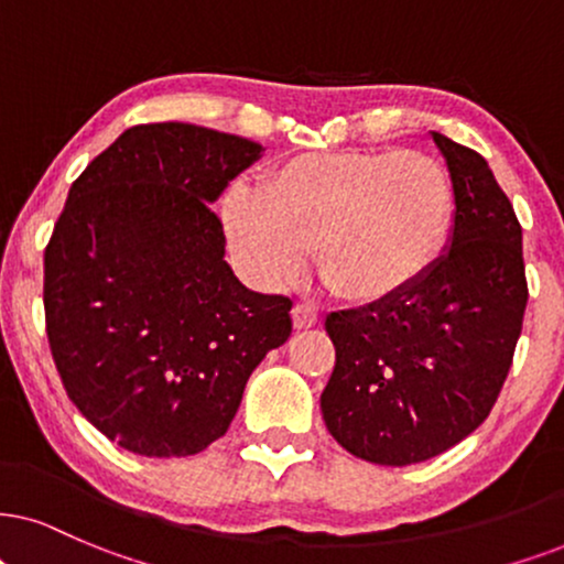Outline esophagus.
I'll use <instances>...</instances> for the list:
<instances>
[{
  "mask_svg": "<svg viewBox=\"0 0 564 564\" xmlns=\"http://www.w3.org/2000/svg\"><path fill=\"white\" fill-rule=\"evenodd\" d=\"M291 319H294L296 330H306V327H312V325L319 323V315H317L315 306L299 302L294 310H291Z\"/></svg>",
  "mask_w": 564,
  "mask_h": 564,
  "instance_id": "obj_1",
  "label": "esophagus"
}]
</instances>
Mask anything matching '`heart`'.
<instances>
[{"mask_svg": "<svg viewBox=\"0 0 564 564\" xmlns=\"http://www.w3.org/2000/svg\"><path fill=\"white\" fill-rule=\"evenodd\" d=\"M455 216L451 171L432 153H302L278 163L258 192L231 189L224 224L239 265L262 286L302 273L351 304H382L440 258Z\"/></svg>", "mask_w": 564, "mask_h": 564, "instance_id": "obj_1", "label": "heart"}]
</instances>
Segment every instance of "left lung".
<instances>
[{
	"label": "left lung",
	"mask_w": 564,
	"mask_h": 564,
	"mask_svg": "<svg viewBox=\"0 0 564 564\" xmlns=\"http://www.w3.org/2000/svg\"><path fill=\"white\" fill-rule=\"evenodd\" d=\"M434 142L455 187L451 249L395 299L325 319V426L380 466L430 460L489 416L529 302L523 234L489 163L440 132Z\"/></svg>",
	"instance_id": "obj_1"
}]
</instances>
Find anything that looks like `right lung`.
<instances>
[{"mask_svg": "<svg viewBox=\"0 0 564 564\" xmlns=\"http://www.w3.org/2000/svg\"><path fill=\"white\" fill-rule=\"evenodd\" d=\"M260 153L208 127L134 124L69 187L44 252L48 346L69 401L124 451H205L291 335V299L241 286L208 205Z\"/></svg>", "mask_w": 564, "mask_h": 564, "instance_id": "add662e5", "label": "right lung"}]
</instances>
